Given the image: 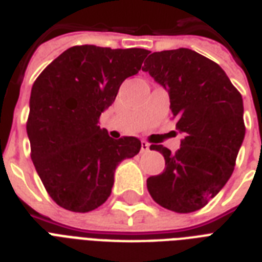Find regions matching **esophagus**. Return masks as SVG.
<instances>
[{
    "instance_id": "obj_1",
    "label": "esophagus",
    "mask_w": 262,
    "mask_h": 262,
    "mask_svg": "<svg viewBox=\"0 0 262 262\" xmlns=\"http://www.w3.org/2000/svg\"><path fill=\"white\" fill-rule=\"evenodd\" d=\"M148 151H149V144L147 141H141V154H145Z\"/></svg>"
}]
</instances>
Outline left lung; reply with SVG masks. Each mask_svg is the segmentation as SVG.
<instances>
[{
    "label": "left lung",
    "mask_w": 262,
    "mask_h": 262,
    "mask_svg": "<svg viewBox=\"0 0 262 262\" xmlns=\"http://www.w3.org/2000/svg\"><path fill=\"white\" fill-rule=\"evenodd\" d=\"M143 71L168 92L177 129L185 135L175 154L149 147L164 156L166 168L147 179L148 191L170 211L201 209L234 171L245 139L242 96L217 63L189 49L152 53Z\"/></svg>",
    "instance_id": "left-lung-1"
}]
</instances>
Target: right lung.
Instances as JSON below:
<instances>
[{"label": "right lung", "instance_id": "1", "mask_svg": "<svg viewBox=\"0 0 262 262\" xmlns=\"http://www.w3.org/2000/svg\"><path fill=\"white\" fill-rule=\"evenodd\" d=\"M148 53L73 46L35 80L27 121L31 159L59 207L72 212L100 207L110 197L117 166L140 152L139 139H111L98 122Z\"/></svg>", "mask_w": 262, "mask_h": 262}]
</instances>
